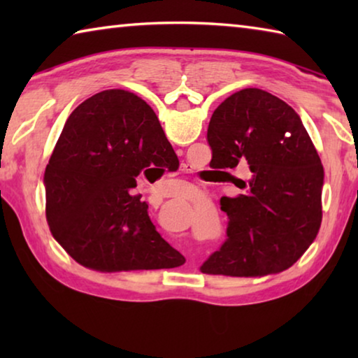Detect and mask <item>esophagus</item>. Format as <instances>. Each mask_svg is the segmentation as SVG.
Instances as JSON below:
<instances>
[{
	"mask_svg": "<svg viewBox=\"0 0 358 358\" xmlns=\"http://www.w3.org/2000/svg\"><path fill=\"white\" fill-rule=\"evenodd\" d=\"M192 191H197V189H194V186H192Z\"/></svg>",
	"mask_w": 358,
	"mask_h": 358,
	"instance_id": "obj_1",
	"label": "esophagus"
}]
</instances>
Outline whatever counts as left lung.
I'll use <instances>...</instances> for the list:
<instances>
[{
	"mask_svg": "<svg viewBox=\"0 0 358 358\" xmlns=\"http://www.w3.org/2000/svg\"><path fill=\"white\" fill-rule=\"evenodd\" d=\"M211 162L230 171L250 167L245 194L222 197L227 240L201 266L202 273L266 276L287 270L317 237L322 222L324 167L292 107L259 88L230 94L211 115Z\"/></svg>",
	"mask_w": 358,
	"mask_h": 358,
	"instance_id": "obj_1",
	"label": "left lung"
}]
</instances>
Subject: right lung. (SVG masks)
<instances>
[{"label":"right lung","mask_w":358,"mask_h":358,"mask_svg":"<svg viewBox=\"0 0 358 358\" xmlns=\"http://www.w3.org/2000/svg\"><path fill=\"white\" fill-rule=\"evenodd\" d=\"M177 162L153 108L134 93L106 90L83 101L66 120L44 175L53 238L76 262L104 273L183 265L156 232L148 205L131 194L142 172Z\"/></svg>","instance_id":"obj_1"}]
</instances>
